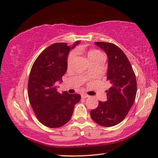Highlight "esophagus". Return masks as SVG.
Returning <instances> with one entry per match:
<instances>
[{
  "label": "esophagus",
  "instance_id": "esophagus-1",
  "mask_svg": "<svg viewBox=\"0 0 158 158\" xmlns=\"http://www.w3.org/2000/svg\"><path fill=\"white\" fill-rule=\"evenodd\" d=\"M81 97H82V98H83V99H86V98L89 97V96L88 95V94H86L85 93H82L81 94Z\"/></svg>",
  "mask_w": 158,
  "mask_h": 158
}]
</instances>
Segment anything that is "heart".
Returning <instances> with one entry per match:
<instances>
[{
    "label": "heart",
    "instance_id": "heart-1",
    "mask_svg": "<svg viewBox=\"0 0 158 158\" xmlns=\"http://www.w3.org/2000/svg\"><path fill=\"white\" fill-rule=\"evenodd\" d=\"M78 50H77L76 52H78ZM75 52H72V53H70L69 57L68 58V65H70L72 64V63L73 62V59H74L75 57ZM101 55H103L100 52L97 51H95V50H92V51H90L88 52V54H87V56H88V58L89 59V61H90L91 60H93V59H95L98 57H99V56Z\"/></svg>",
    "mask_w": 158,
    "mask_h": 158
}]
</instances>
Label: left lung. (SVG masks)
I'll use <instances>...</instances> for the list:
<instances>
[{"mask_svg":"<svg viewBox=\"0 0 158 158\" xmlns=\"http://www.w3.org/2000/svg\"><path fill=\"white\" fill-rule=\"evenodd\" d=\"M107 55V80L111 87L107 90V100L99 101L98 107L90 111L93 120L102 127L117 125L127 116L135 102L136 80L131 63L120 48L112 43L95 42Z\"/></svg>","mask_w":158,"mask_h":158,"instance_id":"obj_1","label":"left lung"}]
</instances>
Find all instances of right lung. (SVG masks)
I'll list each match as a JSON object with an SVG mask.
<instances>
[{
	"instance_id": "add662e5",
	"label": "right lung",
	"mask_w": 158,
	"mask_h": 158,
	"mask_svg": "<svg viewBox=\"0 0 158 158\" xmlns=\"http://www.w3.org/2000/svg\"><path fill=\"white\" fill-rule=\"evenodd\" d=\"M80 41L69 47L67 43H55L41 52L31 69L27 93L31 107L38 120L49 128H59L70 120L75 105L81 96L59 93L56 82H62L68 68V56Z\"/></svg>"
}]
</instances>
